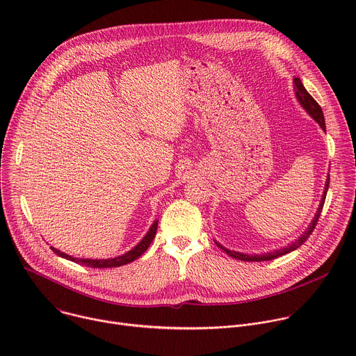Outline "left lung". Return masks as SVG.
Here are the masks:
<instances>
[{
    "instance_id": "left-lung-1",
    "label": "left lung",
    "mask_w": 356,
    "mask_h": 356,
    "mask_svg": "<svg viewBox=\"0 0 356 356\" xmlns=\"http://www.w3.org/2000/svg\"><path fill=\"white\" fill-rule=\"evenodd\" d=\"M294 92H296V97L298 99V103L301 104V107L307 111V114L318 122V125L323 128V131H325V120H324V114H323V110L321 107L318 106L317 101L309 94V91L304 88L301 80L298 77H294ZM328 186H330V176L327 177V181H325V187H324V193H323V197H321V202L318 206V210L312 221V224L309 225L307 231L302 232L298 239H296L294 242H291L290 245L282 248V249H277V250H273V252H266V253H261V255H257V253H253V255H248V253H241V252H235V250H229L227 248H224L222 245H220L218 242L217 246L221 248L227 255L235 258V259H239V261H243V262H265V261H272L275 258H279L282 255H286V253L297 249L298 246H301L304 242L307 241V238L312 235V232L314 231L317 222H318V218L321 216V211H323V207H324V201H325V195H327V191H328Z\"/></svg>"
}]
</instances>
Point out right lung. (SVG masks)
I'll list each match as a JSON object with an SVG mask.
<instances>
[{"instance_id": "obj_1", "label": "right lung", "mask_w": 356, "mask_h": 356, "mask_svg": "<svg viewBox=\"0 0 356 356\" xmlns=\"http://www.w3.org/2000/svg\"><path fill=\"white\" fill-rule=\"evenodd\" d=\"M158 220L150 225L147 234L142 238V241L134 246L131 250H128L127 253H124V255L121 257H117V258H111V259H83V258H73L70 255H67V253L65 252H60L59 249L50 246V249H52L58 257L60 258H65V259H69L74 264H79V265H84V266H88V268H98V269H104V268H118V266H122V265H127V264H131L134 262L135 259H138L142 253L149 248L150 242L154 241L155 235H156V229H158Z\"/></svg>"}]
</instances>
